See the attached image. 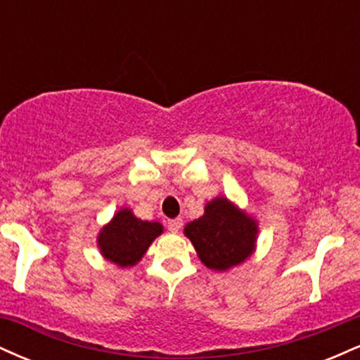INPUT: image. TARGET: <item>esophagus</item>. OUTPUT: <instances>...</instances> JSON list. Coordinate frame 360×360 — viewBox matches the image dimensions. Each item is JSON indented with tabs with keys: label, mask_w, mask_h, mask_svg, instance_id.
<instances>
[{
	"label": "esophagus",
	"mask_w": 360,
	"mask_h": 360,
	"mask_svg": "<svg viewBox=\"0 0 360 360\" xmlns=\"http://www.w3.org/2000/svg\"><path fill=\"white\" fill-rule=\"evenodd\" d=\"M181 226H183V220H181V218H174V220H169V221H167L169 232H172V233L179 232Z\"/></svg>",
	"instance_id": "1"
}]
</instances>
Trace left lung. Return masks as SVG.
<instances>
[{
  "mask_svg": "<svg viewBox=\"0 0 360 360\" xmlns=\"http://www.w3.org/2000/svg\"><path fill=\"white\" fill-rule=\"evenodd\" d=\"M184 235L208 269L229 271L240 266L255 252L259 223L226 196L205 205L198 220L186 223Z\"/></svg>",
  "mask_w": 360,
  "mask_h": 360,
  "instance_id": "8db88e82",
  "label": "left lung"
}]
</instances>
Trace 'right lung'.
<instances>
[{"label": "right lung", "mask_w": 360, "mask_h": 360, "mask_svg": "<svg viewBox=\"0 0 360 360\" xmlns=\"http://www.w3.org/2000/svg\"><path fill=\"white\" fill-rule=\"evenodd\" d=\"M164 232L159 221L140 220L130 208H120L101 226L96 243L101 255L118 267H131L142 260L150 243Z\"/></svg>", "instance_id": "obj_1"}]
</instances>
